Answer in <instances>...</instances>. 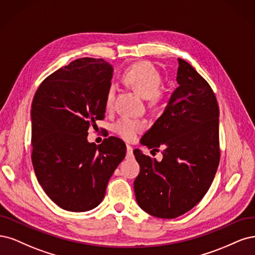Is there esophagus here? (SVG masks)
Returning a JSON list of instances; mask_svg holds the SVG:
<instances>
[{
	"label": "esophagus",
	"instance_id": "obj_1",
	"mask_svg": "<svg viewBox=\"0 0 255 255\" xmlns=\"http://www.w3.org/2000/svg\"><path fill=\"white\" fill-rule=\"evenodd\" d=\"M132 153H133V147L130 145H127V157L131 158L132 157Z\"/></svg>",
	"mask_w": 255,
	"mask_h": 255
}]
</instances>
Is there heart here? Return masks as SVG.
<instances>
[{
    "label": "heart",
    "instance_id": "obj_1",
    "mask_svg": "<svg viewBox=\"0 0 255 255\" xmlns=\"http://www.w3.org/2000/svg\"><path fill=\"white\" fill-rule=\"evenodd\" d=\"M123 81L134 92L147 101L151 108H160L165 102V93L159 89L162 76L159 70L149 61H138L127 68L123 74ZM116 86L110 85L107 90L105 106L107 110L112 109L116 98ZM146 128L143 121L123 118L113 125L114 132L125 141H134Z\"/></svg>",
    "mask_w": 255,
    "mask_h": 255
}]
</instances>
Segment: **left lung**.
I'll return each instance as SVG.
<instances>
[{
  "label": "left lung",
  "mask_w": 255,
  "mask_h": 255,
  "mask_svg": "<svg viewBox=\"0 0 255 255\" xmlns=\"http://www.w3.org/2000/svg\"><path fill=\"white\" fill-rule=\"evenodd\" d=\"M177 83L162 116L141 138L149 149L162 148L158 162L134 149L139 174L136 202L159 218H176L207 194L220 160L219 108L215 93L190 63L178 58Z\"/></svg>",
  "instance_id": "left-lung-1"
}]
</instances>
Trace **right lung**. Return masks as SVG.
<instances>
[{"label":"right lung","instance_id":"1","mask_svg":"<svg viewBox=\"0 0 255 255\" xmlns=\"http://www.w3.org/2000/svg\"><path fill=\"white\" fill-rule=\"evenodd\" d=\"M113 68L104 59L79 58L39 86L31 104V162L45 194L63 210L96 208L126 144L109 136L89 143L88 130L104 120Z\"/></svg>","mask_w":255,"mask_h":255}]
</instances>
